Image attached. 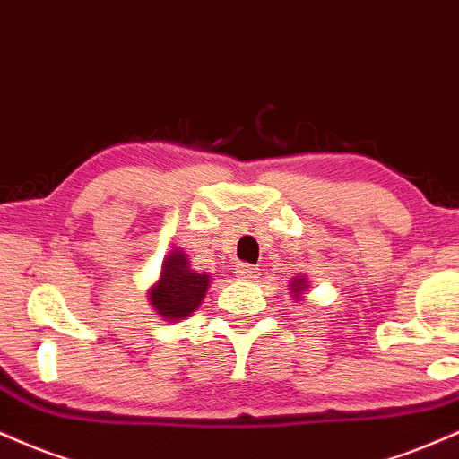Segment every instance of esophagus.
Returning a JSON list of instances; mask_svg holds the SVG:
<instances>
[{"label":"esophagus","mask_w":459,"mask_h":459,"mask_svg":"<svg viewBox=\"0 0 459 459\" xmlns=\"http://www.w3.org/2000/svg\"><path fill=\"white\" fill-rule=\"evenodd\" d=\"M238 277L245 279V281H255L257 277H260V268L255 266H249V264H242V266H238Z\"/></svg>","instance_id":"34e87169"}]
</instances>
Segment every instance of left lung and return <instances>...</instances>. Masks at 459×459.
<instances>
[{
    "label": "left lung",
    "instance_id": "left-lung-1",
    "mask_svg": "<svg viewBox=\"0 0 459 459\" xmlns=\"http://www.w3.org/2000/svg\"><path fill=\"white\" fill-rule=\"evenodd\" d=\"M307 290H309V283H307V277H303V274H299V277H294L292 281H290V294H292V299L296 300L303 299Z\"/></svg>",
    "mask_w": 459,
    "mask_h": 459
}]
</instances>
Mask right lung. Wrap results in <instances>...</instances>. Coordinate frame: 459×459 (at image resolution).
Instances as JSON below:
<instances>
[{"instance_id": "right-lung-1", "label": "right lung", "mask_w": 459, "mask_h": 459, "mask_svg": "<svg viewBox=\"0 0 459 459\" xmlns=\"http://www.w3.org/2000/svg\"><path fill=\"white\" fill-rule=\"evenodd\" d=\"M210 288V274L191 268L188 255L174 247L165 255L160 274L148 290V300L163 320H185L197 311Z\"/></svg>"}]
</instances>
